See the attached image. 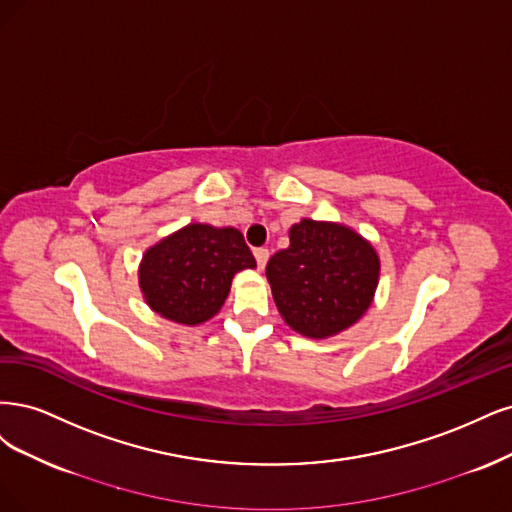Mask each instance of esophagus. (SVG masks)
Listing matches in <instances>:
<instances>
[{
  "label": "esophagus",
  "mask_w": 512,
  "mask_h": 512,
  "mask_svg": "<svg viewBox=\"0 0 512 512\" xmlns=\"http://www.w3.org/2000/svg\"><path fill=\"white\" fill-rule=\"evenodd\" d=\"M253 253H255V259H257V268H259V270L266 268V263H268V259H270V251L263 249V246H261V249H255Z\"/></svg>",
  "instance_id": "1"
}]
</instances>
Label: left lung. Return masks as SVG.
Here are the masks:
<instances>
[{
	"mask_svg": "<svg viewBox=\"0 0 512 512\" xmlns=\"http://www.w3.org/2000/svg\"><path fill=\"white\" fill-rule=\"evenodd\" d=\"M289 240L266 268L287 325L308 338H325L359 321L381 270L372 246L349 227L312 219L295 223Z\"/></svg>",
	"mask_w": 512,
	"mask_h": 512,
	"instance_id": "8db88e82",
	"label": "left lung"
}]
</instances>
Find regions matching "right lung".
I'll return each mask as SVG.
<instances>
[{
  "mask_svg": "<svg viewBox=\"0 0 512 512\" xmlns=\"http://www.w3.org/2000/svg\"><path fill=\"white\" fill-rule=\"evenodd\" d=\"M255 266L238 229L191 223L146 251L140 287L161 317L197 325L221 310L234 274Z\"/></svg>",
  "mask_w": 512,
  "mask_h": 512,
  "instance_id": "right-lung-1",
  "label": "right lung"
}]
</instances>
